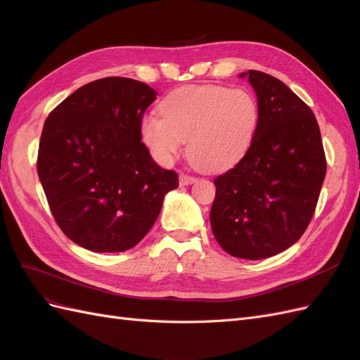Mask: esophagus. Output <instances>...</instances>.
Wrapping results in <instances>:
<instances>
[{
	"instance_id": "obj_1",
	"label": "esophagus",
	"mask_w": 360,
	"mask_h": 360,
	"mask_svg": "<svg viewBox=\"0 0 360 360\" xmlns=\"http://www.w3.org/2000/svg\"><path fill=\"white\" fill-rule=\"evenodd\" d=\"M193 182H195L194 176H190V175H187V173H181V176H179V184L181 185H190Z\"/></svg>"
}]
</instances>
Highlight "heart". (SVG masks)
<instances>
[{
  "mask_svg": "<svg viewBox=\"0 0 360 360\" xmlns=\"http://www.w3.org/2000/svg\"><path fill=\"white\" fill-rule=\"evenodd\" d=\"M158 115L141 121V136L160 163L175 158L187 141V155L203 172H221L248 153L256 139L260 108L245 88L184 86L169 92Z\"/></svg>",
  "mask_w": 360,
  "mask_h": 360,
  "instance_id": "obj_1",
  "label": "heart"
}]
</instances>
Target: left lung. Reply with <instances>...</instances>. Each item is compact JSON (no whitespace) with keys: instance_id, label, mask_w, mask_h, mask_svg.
<instances>
[{"instance_id":"1","label":"left lung","mask_w":360,"mask_h":360,"mask_svg":"<svg viewBox=\"0 0 360 360\" xmlns=\"http://www.w3.org/2000/svg\"><path fill=\"white\" fill-rule=\"evenodd\" d=\"M257 94L256 139L239 163L215 178L211 227L230 256L260 260L292 247L314 215L326 157L314 113L280 79L240 73Z\"/></svg>"}]
</instances>
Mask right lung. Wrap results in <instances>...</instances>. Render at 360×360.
I'll list each match as a JSON object with an SVG mask.
<instances>
[{"mask_svg": "<svg viewBox=\"0 0 360 360\" xmlns=\"http://www.w3.org/2000/svg\"><path fill=\"white\" fill-rule=\"evenodd\" d=\"M157 92L129 77H104L76 89L49 113L37 172L64 235L94 252L141 242L178 188L142 143L141 121Z\"/></svg>", "mask_w": 360, "mask_h": 360, "instance_id": "add662e5", "label": "right lung"}]
</instances>
